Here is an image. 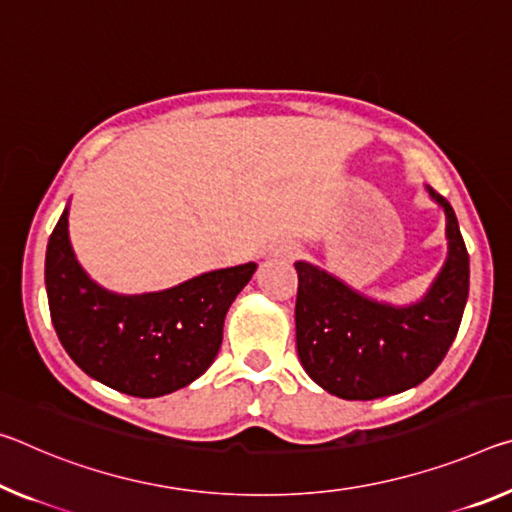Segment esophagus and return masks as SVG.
<instances>
[{"mask_svg": "<svg viewBox=\"0 0 512 512\" xmlns=\"http://www.w3.org/2000/svg\"><path fill=\"white\" fill-rule=\"evenodd\" d=\"M273 255L280 257V259H294L298 255V246L294 241H285L273 250Z\"/></svg>", "mask_w": 512, "mask_h": 512, "instance_id": "1", "label": "esophagus"}]
</instances>
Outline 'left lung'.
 <instances>
[{"mask_svg":"<svg viewBox=\"0 0 512 512\" xmlns=\"http://www.w3.org/2000/svg\"><path fill=\"white\" fill-rule=\"evenodd\" d=\"M449 259L417 305L373 303L326 271L298 262L296 348L303 369L326 392L348 401L399 394L431 376L458 335L469 294V255L449 200Z\"/></svg>","mask_w":512,"mask_h":512,"instance_id":"left-lung-1","label":"left lung"}]
</instances>
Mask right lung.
I'll list each match as a JSON object with an SVG mask.
<instances>
[{"instance_id":"obj_1","label":"right lung","mask_w":512,"mask_h":512,"mask_svg":"<svg viewBox=\"0 0 512 512\" xmlns=\"http://www.w3.org/2000/svg\"><path fill=\"white\" fill-rule=\"evenodd\" d=\"M255 269L248 262L212 271L159 294H109L77 264L63 212L47 241L45 287L56 335L79 369L118 392L154 399L209 369L225 314Z\"/></svg>"}]
</instances>
